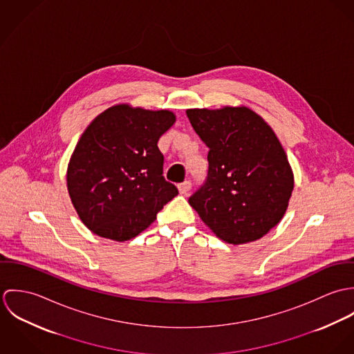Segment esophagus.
Segmentation results:
<instances>
[{"mask_svg": "<svg viewBox=\"0 0 354 354\" xmlns=\"http://www.w3.org/2000/svg\"><path fill=\"white\" fill-rule=\"evenodd\" d=\"M191 187H192L191 181H184V183L178 184V191H180V194H181V195H187V194L189 192Z\"/></svg>", "mask_w": 354, "mask_h": 354, "instance_id": "obj_1", "label": "esophagus"}]
</instances>
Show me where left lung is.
Instances as JSON below:
<instances>
[{
    "instance_id": "left-lung-1",
    "label": "left lung",
    "mask_w": 354,
    "mask_h": 354,
    "mask_svg": "<svg viewBox=\"0 0 354 354\" xmlns=\"http://www.w3.org/2000/svg\"><path fill=\"white\" fill-rule=\"evenodd\" d=\"M187 115L209 149L205 181L188 202L225 243L261 239L282 219L295 187L274 131L248 107L189 109Z\"/></svg>"
}]
</instances>
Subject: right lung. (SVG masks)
I'll use <instances>...</instances> for the list:
<instances>
[{"label":"right lung","mask_w":354,"mask_h":354,"mask_svg":"<svg viewBox=\"0 0 354 354\" xmlns=\"http://www.w3.org/2000/svg\"><path fill=\"white\" fill-rule=\"evenodd\" d=\"M169 110L117 104L82 135L68 165V192L83 223L95 234L127 241L146 230L178 195L165 180L159 138L174 124Z\"/></svg>","instance_id":"right-lung-1"}]
</instances>
